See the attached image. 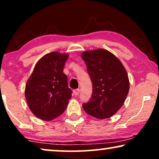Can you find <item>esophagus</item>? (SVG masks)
<instances>
[{
    "mask_svg": "<svg viewBox=\"0 0 159 159\" xmlns=\"http://www.w3.org/2000/svg\"><path fill=\"white\" fill-rule=\"evenodd\" d=\"M80 89H76V90H73L74 94H75V95H79V94H80Z\"/></svg>",
    "mask_w": 159,
    "mask_h": 159,
    "instance_id": "34e87169",
    "label": "esophagus"
}]
</instances>
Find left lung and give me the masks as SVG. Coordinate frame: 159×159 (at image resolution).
Listing matches in <instances>:
<instances>
[{"instance_id": "1", "label": "left lung", "mask_w": 159, "mask_h": 159, "mask_svg": "<svg viewBox=\"0 0 159 159\" xmlns=\"http://www.w3.org/2000/svg\"><path fill=\"white\" fill-rule=\"evenodd\" d=\"M81 57L93 84L92 97L82 107L95 118H109L120 109L129 93L126 69L114 54L105 49L83 52Z\"/></svg>"}]
</instances>
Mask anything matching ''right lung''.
<instances>
[{
	"label": "right lung",
	"mask_w": 159,
	"mask_h": 159,
	"mask_svg": "<svg viewBox=\"0 0 159 159\" xmlns=\"http://www.w3.org/2000/svg\"><path fill=\"white\" fill-rule=\"evenodd\" d=\"M67 54L51 52L43 56L27 82L25 98L34 116L51 121L66 109L72 91L63 72Z\"/></svg>",
	"instance_id": "right-lung-1"
}]
</instances>
